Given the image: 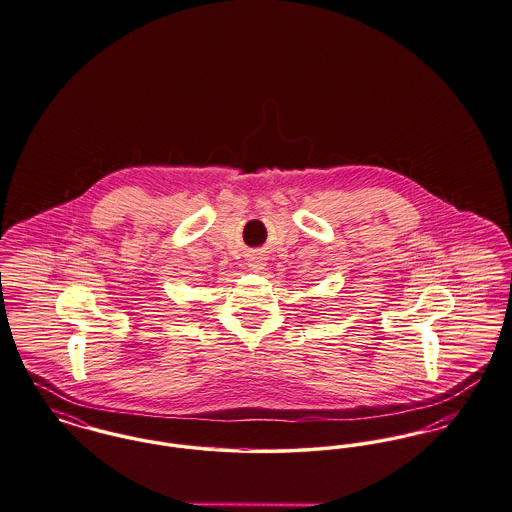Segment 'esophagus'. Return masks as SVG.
Wrapping results in <instances>:
<instances>
[{"instance_id": "34e87169", "label": "esophagus", "mask_w": 512, "mask_h": 512, "mask_svg": "<svg viewBox=\"0 0 512 512\" xmlns=\"http://www.w3.org/2000/svg\"><path fill=\"white\" fill-rule=\"evenodd\" d=\"M265 265H267V259H265L261 253H253V255H249V259H247V267L253 272L263 271Z\"/></svg>"}]
</instances>
